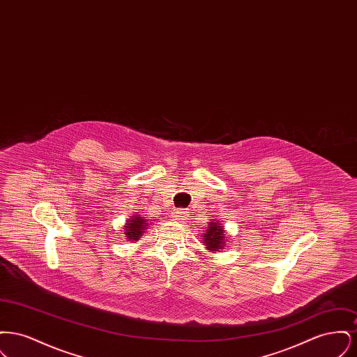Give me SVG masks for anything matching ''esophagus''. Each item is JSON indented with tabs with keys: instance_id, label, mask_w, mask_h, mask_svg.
<instances>
[{
	"instance_id": "esophagus-1",
	"label": "esophagus",
	"mask_w": 357,
	"mask_h": 357,
	"mask_svg": "<svg viewBox=\"0 0 357 357\" xmlns=\"http://www.w3.org/2000/svg\"><path fill=\"white\" fill-rule=\"evenodd\" d=\"M187 215H188V211H186L185 208H179V210L172 211L171 217L176 221H183V220H187Z\"/></svg>"
}]
</instances>
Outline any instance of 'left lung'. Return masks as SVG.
Segmentation results:
<instances>
[{
  "label": "left lung",
  "mask_w": 357,
  "mask_h": 357,
  "mask_svg": "<svg viewBox=\"0 0 357 357\" xmlns=\"http://www.w3.org/2000/svg\"><path fill=\"white\" fill-rule=\"evenodd\" d=\"M220 222L221 221L217 220L208 222L207 230L204 234V245L211 253L221 252L222 249H225V245L227 243V237L225 236L226 230L223 229Z\"/></svg>",
  "instance_id": "obj_1"
}]
</instances>
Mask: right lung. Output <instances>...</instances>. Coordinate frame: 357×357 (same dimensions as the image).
Returning a JSON list of instances; mask_svg holds the SVG:
<instances>
[{"label":"right lung","mask_w":357,"mask_h":357,"mask_svg":"<svg viewBox=\"0 0 357 357\" xmlns=\"http://www.w3.org/2000/svg\"><path fill=\"white\" fill-rule=\"evenodd\" d=\"M149 225H150V221L143 220L142 215H134L130 220H127L126 225H124V234H126L127 241L136 242L139 238L143 236L144 230L149 229L147 227Z\"/></svg>","instance_id":"right-lung-1"}]
</instances>
